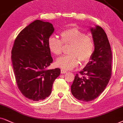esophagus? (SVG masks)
Returning <instances> with one entry per match:
<instances>
[{
	"label": "esophagus",
	"instance_id": "1",
	"mask_svg": "<svg viewBox=\"0 0 123 123\" xmlns=\"http://www.w3.org/2000/svg\"><path fill=\"white\" fill-rule=\"evenodd\" d=\"M61 74H65V73H67V71L65 70L61 69Z\"/></svg>",
	"mask_w": 123,
	"mask_h": 123
}]
</instances>
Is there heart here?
<instances>
[{
  "label": "heart",
  "instance_id": "1",
  "mask_svg": "<svg viewBox=\"0 0 123 123\" xmlns=\"http://www.w3.org/2000/svg\"><path fill=\"white\" fill-rule=\"evenodd\" d=\"M61 40L55 36L48 39V47L50 52L56 55L62 54L63 45H71L69 55L57 59L56 65L62 69L70 70L82 64L87 63L94 53L95 43L92 37L76 28H69L61 33Z\"/></svg>",
  "mask_w": 123,
  "mask_h": 123
}]
</instances>
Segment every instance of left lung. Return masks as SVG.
Masks as SVG:
<instances>
[{"label": "left lung", "mask_w": 123, "mask_h": 123, "mask_svg": "<svg viewBox=\"0 0 123 123\" xmlns=\"http://www.w3.org/2000/svg\"><path fill=\"white\" fill-rule=\"evenodd\" d=\"M95 50L91 61L80 75L76 74L71 92L78 100L90 102L98 97L106 87L112 74L111 46L105 31L99 26L91 28Z\"/></svg>", "instance_id": "left-lung-1"}]
</instances>
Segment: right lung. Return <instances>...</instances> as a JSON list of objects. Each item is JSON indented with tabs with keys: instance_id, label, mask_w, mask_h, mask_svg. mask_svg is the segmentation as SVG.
<instances>
[{
	"instance_id": "obj_1",
	"label": "right lung",
	"mask_w": 123,
	"mask_h": 123,
	"mask_svg": "<svg viewBox=\"0 0 123 123\" xmlns=\"http://www.w3.org/2000/svg\"><path fill=\"white\" fill-rule=\"evenodd\" d=\"M53 25L37 20L23 29L16 37L11 59L18 88L25 97L43 100L52 92L59 68L48 70L53 62L48 39L54 32Z\"/></svg>"
}]
</instances>
